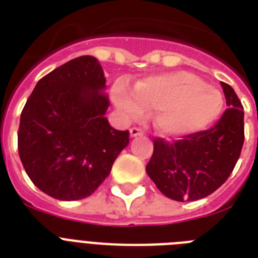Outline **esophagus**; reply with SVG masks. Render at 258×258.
Instances as JSON below:
<instances>
[{
  "instance_id": "obj_1",
  "label": "esophagus",
  "mask_w": 258,
  "mask_h": 258,
  "mask_svg": "<svg viewBox=\"0 0 258 258\" xmlns=\"http://www.w3.org/2000/svg\"><path fill=\"white\" fill-rule=\"evenodd\" d=\"M130 135L133 138L142 137V135H143V131H142L141 128H138V127H133V128L130 130Z\"/></svg>"
}]
</instances>
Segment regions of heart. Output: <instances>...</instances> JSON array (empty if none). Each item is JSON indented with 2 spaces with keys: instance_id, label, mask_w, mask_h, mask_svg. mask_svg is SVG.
<instances>
[{
  "instance_id": "1",
  "label": "heart",
  "mask_w": 258,
  "mask_h": 258,
  "mask_svg": "<svg viewBox=\"0 0 258 258\" xmlns=\"http://www.w3.org/2000/svg\"><path fill=\"white\" fill-rule=\"evenodd\" d=\"M113 100L128 117L157 111L154 121L162 134L182 137L212 124L224 108V96L196 75L178 71L138 82L134 93L116 87Z\"/></svg>"
}]
</instances>
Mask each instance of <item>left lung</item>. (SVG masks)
Segmentation results:
<instances>
[{
    "label": "left lung",
    "instance_id": "1",
    "mask_svg": "<svg viewBox=\"0 0 258 258\" xmlns=\"http://www.w3.org/2000/svg\"><path fill=\"white\" fill-rule=\"evenodd\" d=\"M229 108L212 128L169 143L154 139L146 171L171 200L197 201L214 192L232 174L244 145V107L232 87L221 83Z\"/></svg>",
    "mask_w": 258,
    "mask_h": 258
}]
</instances>
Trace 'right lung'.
<instances>
[{
    "mask_svg": "<svg viewBox=\"0 0 258 258\" xmlns=\"http://www.w3.org/2000/svg\"><path fill=\"white\" fill-rule=\"evenodd\" d=\"M103 68L80 56L40 79L18 127V154L30 180L56 200L89 197L111 172L130 133L109 125Z\"/></svg>",
    "mask_w": 258,
    "mask_h": 258,
    "instance_id": "add662e5",
    "label": "right lung"
}]
</instances>
